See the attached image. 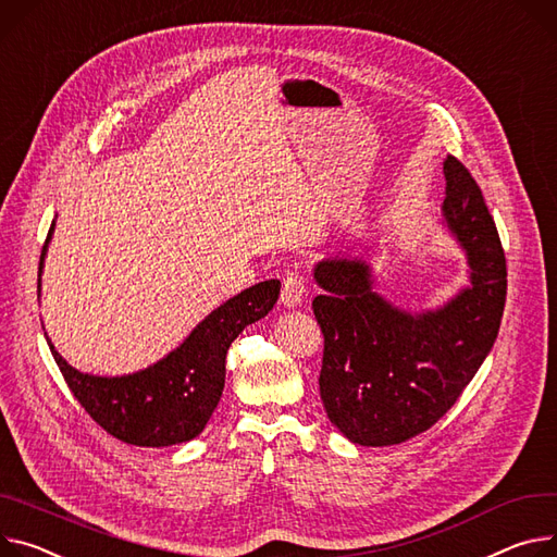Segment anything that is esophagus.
I'll use <instances>...</instances> for the list:
<instances>
[{"label":"esophagus","mask_w":557,"mask_h":557,"mask_svg":"<svg viewBox=\"0 0 557 557\" xmlns=\"http://www.w3.org/2000/svg\"><path fill=\"white\" fill-rule=\"evenodd\" d=\"M308 294V281L301 272H287L283 278V292H281V304L285 308H298L306 301Z\"/></svg>","instance_id":"34e87169"}]
</instances>
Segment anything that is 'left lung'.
Listing matches in <instances>:
<instances>
[{"instance_id": "left-lung-1", "label": "left lung", "mask_w": 557, "mask_h": 557, "mask_svg": "<svg viewBox=\"0 0 557 557\" xmlns=\"http://www.w3.org/2000/svg\"><path fill=\"white\" fill-rule=\"evenodd\" d=\"M442 227L468 263V285L444 306L410 312L374 289L370 261L314 265V317L325 336L319 376L327 419L361 446H393L437 423L488 357L506 301V259L482 189L444 160Z\"/></svg>"}]
</instances>
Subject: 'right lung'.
I'll return each instance as SVG.
<instances>
[{
  "label": "right lung",
  "instance_id": "right-lung-1",
  "mask_svg": "<svg viewBox=\"0 0 557 557\" xmlns=\"http://www.w3.org/2000/svg\"><path fill=\"white\" fill-rule=\"evenodd\" d=\"M53 232L55 221L39 256L37 298ZM278 292L281 281L243 289L209 312L176 350L129 374L79 372L55 350L49 334L47 344L73 397L109 435L134 446H174L202 433L225 388V357L232 341L247 325L270 314Z\"/></svg>",
  "mask_w": 557,
  "mask_h": 557
}]
</instances>
